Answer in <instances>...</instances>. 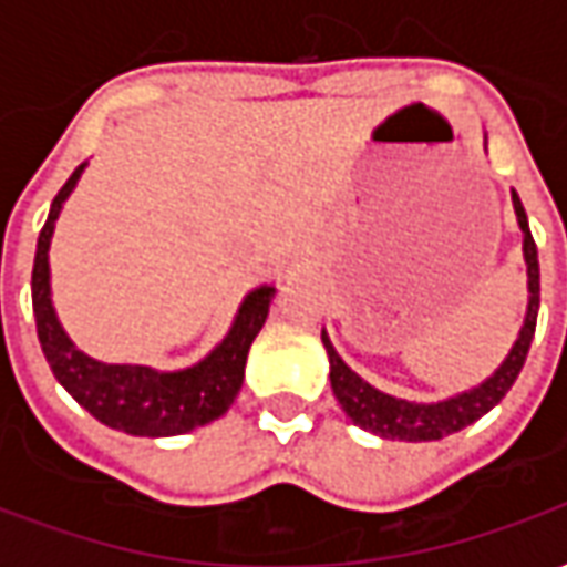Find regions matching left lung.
<instances>
[{
    "mask_svg": "<svg viewBox=\"0 0 567 567\" xmlns=\"http://www.w3.org/2000/svg\"><path fill=\"white\" fill-rule=\"evenodd\" d=\"M513 209H516V221L523 230V255L525 267H528V309H525V321L519 328V337L513 343L511 355L501 361V368L483 380L474 389L462 394H452L446 401L437 404H416V401H404V398H392V394L373 389L370 382L358 377L355 370L346 364L343 358L337 355V349L328 340V333H321V343L328 349V361H331V389L333 398L340 401L343 413L355 425H361L370 434H380L385 440H406V443H422V440H440L446 434H455L462 427L474 425L476 419L486 416L492 406L498 404L504 394L511 392V385L519 377V370L528 355V346L535 337L537 324V307H540V267H537V246L528 230V215L523 209V199L513 190Z\"/></svg>",
    "mask_w": 567,
    "mask_h": 567,
    "instance_id": "1",
    "label": "left lung"
}]
</instances>
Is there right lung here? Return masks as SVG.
Wrapping results in <instances>:
<instances>
[{"label": "right lung", "instance_id": "right-lung-1", "mask_svg": "<svg viewBox=\"0 0 567 567\" xmlns=\"http://www.w3.org/2000/svg\"><path fill=\"white\" fill-rule=\"evenodd\" d=\"M87 163H81L60 194L51 203L48 221L39 234L35 264H32V312L39 343L54 370L56 382L79 401L93 419L103 425L133 434V437H173L224 416L234 398L243 389L248 349L267 321L272 285H260L248 291L239 303L230 331L209 355L185 370H154L145 364H103L84 355L69 340L63 324L56 321L51 303V267L48 248L54 236V224L66 197L79 185Z\"/></svg>", "mask_w": 567, "mask_h": 567}]
</instances>
